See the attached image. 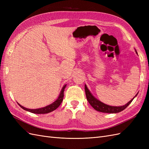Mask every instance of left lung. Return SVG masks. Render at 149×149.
I'll list each match as a JSON object with an SVG mask.
<instances>
[{"label":"left lung","mask_w":149,"mask_h":149,"mask_svg":"<svg viewBox=\"0 0 149 149\" xmlns=\"http://www.w3.org/2000/svg\"><path fill=\"white\" fill-rule=\"evenodd\" d=\"M136 52L137 54V52L136 50ZM84 89H85V93H86V96L87 100L90 104H91V106L97 111L104 112V113H118V112H121L122 111L124 110L125 108L132 102L134 99L137 96V94L139 93H137L136 94V95L134 97V98H132L131 100L129 101L127 104H126L124 106H112L106 104L102 102L100 100H98L97 99H96L95 97H94L91 94V93L90 92V91L87 88V86L86 84L84 85Z\"/></svg>","instance_id":"8db88e82"}]
</instances>
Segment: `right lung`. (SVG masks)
I'll return each instance as SVG.
<instances>
[{
	"mask_svg": "<svg viewBox=\"0 0 149 149\" xmlns=\"http://www.w3.org/2000/svg\"><path fill=\"white\" fill-rule=\"evenodd\" d=\"M66 86V84L64 85L63 87L62 88V89L61 90V92L59 94V96L58 97L57 100L55 101H54L53 103L50 104H49L45 107L38 108V109H27V108L21 106L19 103H18V104H19L23 109H24L25 111H27L29 112H31V113H34V114H47V113H49V112H51L53 111H55L61 104V103L63 101V100L64 91H65V89Z\"/></svg>",
	"mask_w": 149,
	"mask_h": 149,
	"instance_id": "obj_1",
	"label": "right lung"
}]
</instances>
